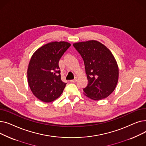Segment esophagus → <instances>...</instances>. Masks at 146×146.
Returning <instances> with one entry per match:
<instances>
[{"label":"esophagus","instance_id":"34e87169","mask_svg":"<svg viewBox=\"0 0 146 146\" xmlns=\"http://www.w3.org/2000/svg\"><path fill=\"white\" fill-rule=\"evenodd\" d=\"M77 80H78V78H75V79H73V80H71L70 82H72V83H74V82H77Z\"/></svg>","mask_w":146,"mask_h":146}]
</instances>
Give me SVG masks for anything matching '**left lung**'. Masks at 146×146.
<instances>
[{
    "label": "left lung",
    "mask_w": 146,
    "mask_h": 146,
    "mask_svg": "<svg viewBox=\"0 0 146 146\" xmlns=\"http://www.w3.org/2000/svg\"><path fill=\"white\" fill-rule=\"evenodd\" d=\"M83 59L88 86L84 94L95 101L109 96L115 90L119 77L117 61L111 51L101 42L89 40L73 44Z\"/></svg>",
    "instance_id": "obj_1"
}]
</instances>
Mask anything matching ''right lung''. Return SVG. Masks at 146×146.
Returning <instances> with one entry per match:
<instances>
[{
	"mask_svg": "<svg viewBox=\"0 0 146 146\" xmlns=\"http://www.w3.org/2000/svg\"><path fill=\"white\" fill-rule=\"evenodd\" d=\"M70 45L66 41L49 42L36 50L31 58L27 70L28 85L40 101L51 102L63 93L66 83L61 80L58 62Z\"/></svg>",
	"mask_w": 146,
	"mask_h": 146,
	"instance_id": "1",
	"label": "right lung"
}]
</instances>
